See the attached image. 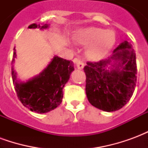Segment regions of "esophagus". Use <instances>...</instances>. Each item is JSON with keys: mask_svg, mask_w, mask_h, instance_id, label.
Here are the masks:
<instances>
[{"mask_svg": "<svg viewBox=\"0 0 148 148\" xmlns=\"http://www.w3.org/2000/svg\"><path fill=\"white\" fill-rule=\"evenodd\" d=\"M74 62H75V64L77 66V68L78 70H82L84 68L85 64H84L83 62L82 61V60H80V59L75 58V59H74Z\"/></svg>", "mask_w": 148, "mask_h": 148, "instance_id": "34e87169", "label": "esophagus"}]
</instances>
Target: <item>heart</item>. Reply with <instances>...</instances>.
<instances>
[{
  "label": "heart",
  "instance_id": "1",
  "mask_svg": "<svg viewBox=\"0 0 148 148\" xmlns=\"http://www.w3.org/2000/svg\"><path fill=\"white\" fill-rule=\"evenodd\" d=\"M74 42L87 46L86 53L89 58L99 59L106 56L113 47L116 35L113 31L96 27L77 29L73 36Z\"/></svg>",
  "mask_w": 148,
  "mask_h": 148
}]
</instances>
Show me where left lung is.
Masks as SVG:
<instances>
[{"label":"left lung","instance_id":"8db88e82","mask_svg":"<svg viewBox=\"0 0 148 148\" xmlns=\"http://www.w3.org/2000/svg\"><path fill=\"white\" fill-rule=\"evenodd\" d=\"M84 72L90 104L105 112L121 109L132 96L136 82V53L132 44L124 40L108 59L87 62Z\"/></svg>","mask_w":148,"mask_h":148}]
</instances>
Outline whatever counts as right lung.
<instances>
[{
    "label": "right lung",
    "instance_id": "right-lung-1",
    "mask_svg": "<svg viewBox=\"0 0 148 148\" xmlns=\"http://www.w3.org/2000/svg\"><path fill=\"white\" fill-rule=\"evenodd\" d=\"M50 24H31L28 28H48ZM16 52L14 48L12 63H15ZM74 71V63L71 60L55 55L51 61L39 74L27 81L17 78L14 65L12 67L13 85L18 98L23 106L31 111L46 113L56 109L62 101V89L66 84L71 73Z\"/></svg>",
    "mask_w": 148,
    "mask_h": 148
}]
</instances>
